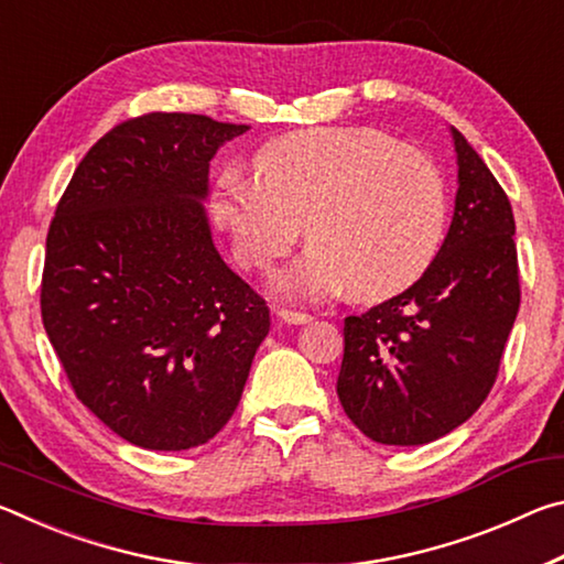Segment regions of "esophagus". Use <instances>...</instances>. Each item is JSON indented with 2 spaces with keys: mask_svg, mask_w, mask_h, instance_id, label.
Wrapping results in <instances>:
<instances>
[{
  "mask_svg": "<svg viewBox=\"0 0 564 564\" xmlns=\"http://www.w3.org/2000/svg\"><path fill=\"white\" fill-rule=\"evenodd\" d=\"M275 316H279V321L289 323V326H303V323H308V321H311L308 313L289 311V308H275Z\"/></svg>",
  "mask_w": 564,
  "mask_h": 564,
  "instance_id": "1",
  "label": "esophagus"
}]
</instances>
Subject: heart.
Instances as JSON below:
<instances>
[{"label": "heart", "instance_id": "b5f03b06", "mask_svg": "<svg viewBox=\"0 0 564 564\" xmlns=\"http://www.w3.org/2000/svg\"><path fill=\"white\" fill-rule=\"evenodd\" d=\"M253 164L259 174L228 166L218 176L212 216L248 271L271 269L305 228L313 246L273 275L283 299L321 301L346 289L356 301L390 299L441 251L447 224L441 169L386 131H293L263 144Z\"/></svg>", "mask_w": 564, "mask_h": 564}]
</instances>
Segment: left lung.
<instances>
[{"instance_id": "left-lung-1", "label": "left lung", "mask_w": 564, "mask_h": 564, "mask_svg": "<svg viewBox=\"0 0 564 564\" xmlns=\"http://www.w3.org/2000/svg\"><path fill=\"white\" fill-rule=\"evenodd\" d=\"M451 231L420 279L343 323L338 398L370 441L425 445L463 425L498 378L520 308L510 198L457 129Z\"/></svg>"}]
</instances>
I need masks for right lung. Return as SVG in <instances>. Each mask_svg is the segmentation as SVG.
<instances>
[{"label":"right lung","instance_id":"obj_1","mask_svg":"<svg viewBox=\"0 0 564 564\" xmlns=\"http://www.w3.org/2000/svg\"><path fill=\"white\" fill-rule=\"evenodd\" d=\"M248 127L154 111L121 121L56 204L42 321L76 398L147 451L204 445L231 420L269 305L218 256L208 161Z\"/></svg>","mask_w":564,"mask_h":564}]
</instances>
